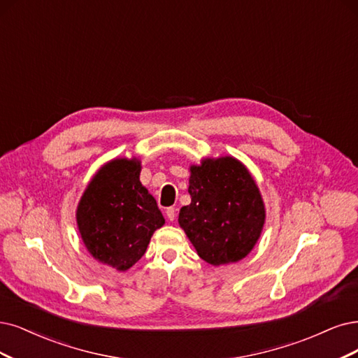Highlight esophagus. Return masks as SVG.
<instances>
[{
  "instance_id": "1",
  "label": "esophagus",
  "mask_w": 358,
  "mask_h": 358,
  "mask_svg": "<svg viewBox=\"0 0 358 358\" xmlns=\"http://www.w3.org/2000/svg\"><path fill=\"white\" fill-rule=\"evenodd\" d=\"M165 214H166L169 221H174L176 220V208H168Z\"/></svg>"
}]
</instances>
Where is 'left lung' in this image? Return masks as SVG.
I'll return each instance as SVG.
<instances>
[{
	"instance_id": "8db88e82",
	"label": "left lung",
	"mask_w": 358,
	"mask_h": 358,
	"mask_svg": "<svg viewBox=\"0 0 358 358\" xmlns=\"http://www.w3.org/2000/svg\"><path fill=\"white\" fill-rule=\"evenodd\" d=\"M192 203L182 206L178 222L199 257L213 264L245 258L266 220V209L255 181L234 157L206 159L190 168Z\"/></svg>"
}]
</instances>
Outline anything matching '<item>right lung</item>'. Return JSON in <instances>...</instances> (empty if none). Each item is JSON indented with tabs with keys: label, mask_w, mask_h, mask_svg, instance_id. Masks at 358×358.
Instances as JSON below:
<instances>
[{
	"label": "right lung",
	"mask_w": 358,
	"mask_h": 358,
	"mask_svg": "<svg viewBox=\"0 0 358 358\" xmlns=\"http://www.w3.org/2000/svg\"><path fill=\"white\" fill-rule=\"evenodd\" d=\"M140 162L115 159L91 180L78 205L76 221L88 252L125 271L144 255L165 218L140 182Z\"/></svg>",
	"instance_id": "add662e5"
}]
</instances>
